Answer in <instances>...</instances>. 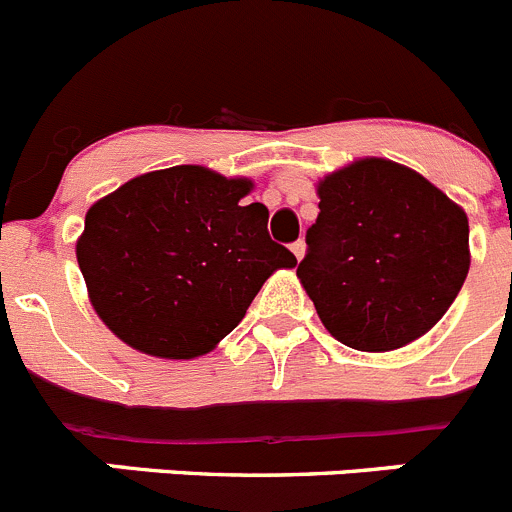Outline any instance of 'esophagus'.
I'll return each mask as SVG.
<instances>
[{"label":"esophagus","mask_w":512,"mask_h":512,"mask_svg":"<svg viewBox=\"0 0 512 512\" xmlns=\"http://www.w3.org/2000/svg\"><path fill=\"white\" fill-rule=\"evenodd\" d=\"M290 250H293V255L298 257V260H303V255H305V242H303V240L293 242V245H290Z\"/></svg>","instance_id":"34e87169"}]
</instances>
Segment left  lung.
<instances>
[{"label":"left lung","mask_w":512,"mask_h":512,"mask_svg":"<svg viewBox=\"0 0 512 512\" xmlns=\"http://www.w3.org/2000/svg\"><path fill=\"white\" fill-rule=\"evenodd\" d=\"M300 285L336 341L384 353L422 338L470 270L460 204L409 166L351 161L323 176Z\"/></svg>","instance_id":"8db88e82"}]
</instances>
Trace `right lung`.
Here are the masks:
<instances>
[{
	"mask_svg": "<svg viewBox=\"0 0 512 512\" xmlns=\"http://www.w3.org/2000/svg\"><path fill=\"white\" fill-rule=\"evenodd\" d=\"M252 179L207 166L136 176L98 199L75 242L88 298L123 343L189 361L217 348L262 283L298 260L267 234Z\"/></svg>",
	"mask_w": 512,
	"mask_h": 512,
	"instance_id": "right-lung-1",
	"label": "right lung"
}]
</instances>
